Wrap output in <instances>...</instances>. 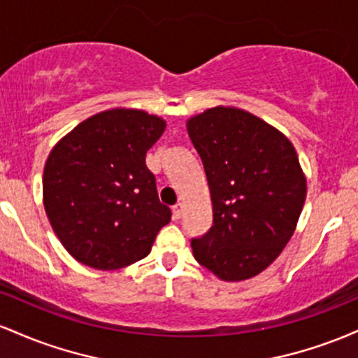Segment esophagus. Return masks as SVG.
<instances>
[{
	"label": "esophagus",
	"instance_id": "34e87169",
	"mask_svg": "<svg viewBox=\"0 0 358 358\" xmlns=\"http://www.w3.org/2000/svg\"><path fill=\"white\" fill-rule=\"evenodd\" d=\"M171 212H173V219L178 220L180 217H182V203L173 205V208H171Z\"/></svg>",
	"mask_w": 358,
	"mask_h": 358
}]
</instances>
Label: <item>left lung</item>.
<instances>
[{"label":"left lung","instance_id":"left-lung-1","mask_svg":"<svg viewBox=\"0 0 358 358\" xmlns=\"http://www.w3.org/2000/svg\"><path fill=\"white\" fill-rule=\"evenodd\" d=\"M210 188L213 224L192 239L199 264L224 281L264 271L286 248L306 199L294 146L276 127L237 108L187 122Z\"/></svg>","mask_w":358,"mask_h":358}]
</instances>
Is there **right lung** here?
<instances>
[{
    "label": "right lung",
    "instance_id": "obj_1",
    "mask_svg": "<svg viewBox=\"0 0 358 358\" xmlns=\"http://www.w3.org/2000/svg\"><path fill=\"white\" fill-rule=\"evenodd\" d=\"M166 122L138 109L85 119L48 155L43 205L53 232L73 259L121 269L150 254L171 210L159 202L146 151Z\"/></svg>",
    "mask_w": 358,
    "mask_h": 358
}]
</instances>
